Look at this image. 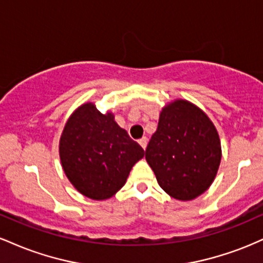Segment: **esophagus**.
I'll use <instances>...</instances> for the list:
<instances>
[{
    "instance_id": "34e87169",
    "label": "esophagus",
    "mask_w": 263,
    "mask_h": 263,
    "mask_svg": "<svg viewBox=\"0 0 263 263\" xmlns=\"http://www.w3.org/2000/svg\"><path fill=\"white\" fill-rule=\"evenodd\" d=\"M147 142H148V140H147V137H142L141 140H138V143L141 144V147H142V148H143V149H146Z\"/></svg>"
}]
</instances>
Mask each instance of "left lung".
Wrapping results in <instances>:
<instances>
[{
  "instance_id": "left-lung-1",
  "label": "left lung",
  "mask_w": 263,
  "mask_h": 263,
  "mask_svg": "<svg viewBox=\"0 0 263 263\" xmlns=\"http://www.w3.org/2000/svg\"><path fill=\"white\" fill-rule=\"evenodd\" d=\"M146 159L165 193L178 200H192L216 176L221 159L218 131L200 108L177 100L162 110Z\"/></svg>"
}]
</instances>
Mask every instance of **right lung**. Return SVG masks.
Masks as SVG:
<instances>
[{"label":"right lung","mask_w":263,"mask_h":263,"mask_svg":"<svg viewBox=\"0 0 263 263\" xmlns=\"http://www.w3.org/2000/svg\"><path fill=\"white\" fill-rule=\"evenodd\" d=\"M60 161L71 184L93 200L111 198L126 183L135 163L144 151L92 104L78 108L60 137Z\"/></svg>","instance_id":"right-lung-1"}]
</instances>
